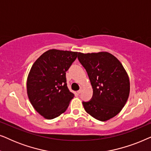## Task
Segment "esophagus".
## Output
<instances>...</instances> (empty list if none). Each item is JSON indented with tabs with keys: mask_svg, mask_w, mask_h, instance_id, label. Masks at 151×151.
<instances>
[{
	"mask_svg": "<svg viewBox=\"0 0 151 151\" xmlns=\"http://www.w3.org/2000/svg\"><path fill=\"white\" fill-rule=\"evenodd\" d=\"M82 91V88H80V90H78V94L81 93Z\"/></svg>",
	"mask_w": 151,
	"mask_h": 151,
	"instance_id": "esophagus-1",
	"label": "esophagus"
}]
</instances>
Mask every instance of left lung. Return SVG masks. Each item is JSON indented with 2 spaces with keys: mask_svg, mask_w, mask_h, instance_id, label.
<instances>
[{
  "mask_svg": "<svg viewBox=\"0 0 151 151\" xmlns=\"http://www.w3.org/2000/svg\"><path fill=\"white\" fill-rule=\"evenodd\" d=\"M78 60L87 72L93 96L82 102L86 112L104 122L120 112L130 92L129 78L120 62L108 52L78 53Z\"/></svg>",
  "mask_w": 151,
  "mask_h": 151,
  "instance_id": "1",
  "label": "left lung"
}]
</instances>
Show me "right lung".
<instances>
[{
  "label": "right lung",
  "mask_w": 151,
  "mask_h": 151,
  "mask_svg": "<svg viewBox=\"0 0 151 151\" xmlns=\"http://www.w3.org/2000/svg\"><path fill=\"white\" fill-rule=\"evenodd\" d=\"M78 55V52L50 49L33 65L27 82L28 98L45 118L58 117L73 98L74 94L67 87L66 72Z\"/></svg>",
  "instance_id": "add662e5"
}]
</instances>
